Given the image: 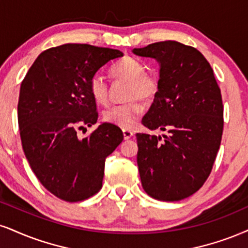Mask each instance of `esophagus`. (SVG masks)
Wrapping results in <instances>:
<instances>
[{
    "mask_svg": "<svg viewBox=\"0 0 248 248\" xmlns=\"http://www.w3.org/2000/svg\"><path fill=\"white\" fill-rule=\"evenodd\" d=\"M123 136H124V139L127 140V139H130L131 137L133 136V132H132V131H131V130L124 129V130H123Z\"/></svg>",
    "mask_w": 248,
    "mask_h": 248,
    "instance_id": "1",
    "label": "esophagus"
}]
</instances>
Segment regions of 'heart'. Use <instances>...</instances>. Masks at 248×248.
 Here are the masks:
<instances>
[{"instance_id":"b5f03b06","label":"heart","mask_w":248,"mask_h":248,"mask_svg":"<svg viewBox=\"0 0 248 248\" xmlns=\"http://www.w3.org/2000/svg\"><path fill=\"white\" fill-rule=\"evenodd\" d=\"M110 73L112 77L130 82L126 94L129 101L107 108L103 112V119L107 123L129 129L145 110V106L140 99L152 102L160 92V82L156 77L148 75L147 69L141 62L130 57L112 65ZM88 92L94 101L100 105H106L108 102V84L101 75H94L90 79Z\"/></svg>"}]
</instances>
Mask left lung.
<instances>
[{
	"label": "left lung",
	"mask_w": 248,
	"mask_h": 248,
	"mask_svg": "<svg viewBox=\"0 0 248 248\" xmlns=\"http://www.w3.org/2000/svg\"><path fill=\"white\" fill-rule=\"evenodd\" d=\"M133 53L160 63V92L141 123L168 131L157 137L137 133L142 187L161 201L194 194L212 172L223 133L221 90L213 69L198 49L161 41Z\"/></svg>",
	"instance_id": "obj_1"
}]
</instances>
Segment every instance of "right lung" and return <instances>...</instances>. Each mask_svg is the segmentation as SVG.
<instances>
[{"instance_id":"1","label":"right lung","mask_w":248,"mask_h":248,"mask_svg":"<svg viewBox=\"0 0 248 248\" xmlns=\"http://www.w3.org/2000/svg\"><path fill=\"white\" fill-rule=\"evenodd\" d=\"M117 49L65 44L42 51L21 81L18 125L31 169L45 188L68 202L86 200L102 187L105 161L123 141L116 125L101 124L79 139L78 130L96 123L90 79Z\"/></svg>"}]
</instances>
